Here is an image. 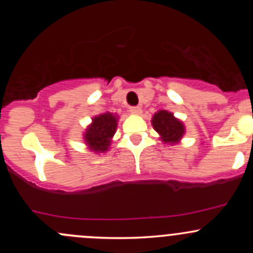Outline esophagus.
I'll return each mask as SVG.
<instances>
[{"label": "esophagus", "instance_id": "obj_1", "mask_svg": "<svg viewBox=\"0 0 253 253\" xmlns=\"http://www.w3.org/2000/svg\"><path fill=\"white\" fill-rule=\"evenodd\" d=\"M129 111L132 112V114H134V115H139L141 114V106H132L131 109H129Z\"/></svg>", "mask_w": 253, "mask_h": 253}]
</instances>
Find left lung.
Listing matches in <instances>:
<instances>
[{
    "instance_id": "8db88e82",
    "label": "left lung",
    "mask_w": 253,
    "mask_h": 253,
    "mask_svg": "<svg viewBox=\"0 0 253 253\" xmlns=\"http://www.w3.org/2000/svg\"><path fill=\"white\" fill-rule=\"evenodd\" d=\"M152 125L164 143H178L185 133V126L182 122L176 119L174 114L167 110H160L154 114Z\"/></svg>"
}]
</instances>
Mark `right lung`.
I'll return each mask as SVG.
<instances>
[{
  "mask_svg": "<svg viewBox=\"0 0 253 253\" xmlns=\"http://www.w3.org/2000/svg\"><path fill=\"white\" fill-rule=\"evenodd\" d=\"M117 116L105 112L93 119L84 133V141L89 149L95 153H104L109 149L112 137L116 132Z\"/></svg>",
  "mask_w": 253,
  "mask_h": 253,
  "instance_id": "right-lung-1",
  "label": "right lung"
}]
</instances>
